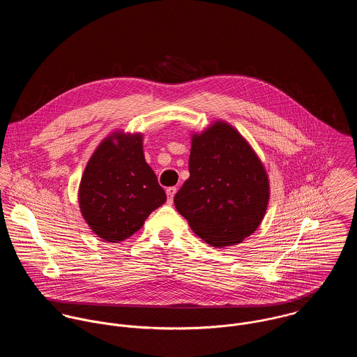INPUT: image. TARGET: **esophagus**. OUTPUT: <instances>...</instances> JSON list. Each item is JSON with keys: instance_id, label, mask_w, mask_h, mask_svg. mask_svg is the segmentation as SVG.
Returning <instances> with one entry per match:
<instances>
[{"instance_id": "obj_1", "label": "esophagus", "mask_w": 357, "mask_h": 357, "mask_svg": "<svg viewBox=\"0 0 357 357\" xmlns=\"http://www.w3.org/2000/svg\"><path fill=\"white\" fill-rule=\"evenodd\" d=\"M176 192H177V187H169V188L166 190V195H167V201H169V204H172V202H173V198H174Z\"/></svg>"}]
</instances>
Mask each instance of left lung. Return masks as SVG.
<instances>
[{
  "label": "left lung",
  "instance_id": "left-lung-1",
  "mask_svg": "<svg viewBox=\"0 0 357 357\" xmlns=\"http://www.w3.org/2000/svg\"><path fill=\"white\" fill-rule=\"evenodd\" d=\"M188 167L174 206L191 229L214 248L250 236L266 211L269 181L242 135L221 121L192 135Z\"/></svg>",
  "mask_w": 357,
  "mask_h": 357
}]
</instances>
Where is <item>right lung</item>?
<instances>
[{"label":"right lung","mask_w":357,"mask_h":357,"mask_svg":"<svg viewBox=\"0 0 357 357\" xmlns=\"http://www.w3.org/2000/svg\"><path fill=\"white\" fill-rule=\"evenodd\" d=\"M166 194L143 153V135L114 132L91 156L78 202L91 229L118 243L137 232Z\"/></svg>","instance_id":"obj_1"}]
</instances>
